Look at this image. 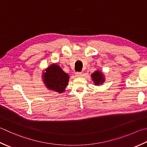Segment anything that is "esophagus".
Segmentation results:
<instances>
[{
  "label": "esophagus",
  "instance_id": "34e87169",
  "mask_svg": "<svg viewBox=\"0 0 147 147\" xmlns=\"http://www.w3.org/2000/svg\"><path fill=\"white\" fill-rule=\"evenodd\" d=\"M76 76H81L82 75V72H76L75 73Z\"/></svg>",
  "mask_w": 147,
  "mask_h": 147
}]
</instances>
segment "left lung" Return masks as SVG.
Segmentation results:
<instances>
[{
    "label": "left lung",
    "instance_id": "obj_1",
    "mask_svg": "<svg viewBox=\"0 0 147 147\" xmlns=\"http://www.w3.org/2000/svg\"><path fill=\"white\" fill-rule=\"evenodd\" d=\"M92 80L94 82V83L96 85H98L100 83H103L105 82V78L103 76L102 73L101 72L99 71H96L95 73L92 74Z\"/></svg>",
    "mask_w": 147,
    "mask_h": 147
}]
</instances>
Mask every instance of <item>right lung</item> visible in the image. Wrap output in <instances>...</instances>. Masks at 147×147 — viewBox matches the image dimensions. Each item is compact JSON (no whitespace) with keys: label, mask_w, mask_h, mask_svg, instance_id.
<instances>
[{"label":"right lung","mask_w":147,"mask_h":147,"mask_svg":"<svg viewBox=\"0 0 147 147\" xmlns=\"http://www.w3.org/2000/svg\"><path fill=\"white\" fill-rule=\"evenodd\" d=\"M45 71L42 78L47 87L50 90L62 93L68 84V74L56 64H51Z\"/></svg>","instance_id":"add662e5"}]
</instances>
